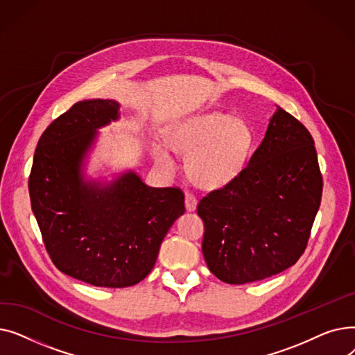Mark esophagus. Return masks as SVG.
<instances>
[{"instance_id": "1", "label": "esophagus", "mask_w": 355, "mask_h": 355, "mask_svg": "<svg viewBox=\"0 0 355 355\" xmlns=\"http://www.w3.org/2000/svg\"><path fill=\"white\" fill-rule=\"evenodd\" d=\"M185 209L187 211H194L197 209V198L193 193H185Z\"/></svg>"}]
</instances>
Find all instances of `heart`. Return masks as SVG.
<instances>
[{"instance_id": "1", "label": "heart", "mask_w": 355, "mask_h": 355, "mask_svg": "<svg viewBox=\"0 0 355 355\" xmlns=\"http://www.w3.org/2000/svg\"><path fill=\"white\" fill-rule=\"evenodd\" d=\"M174 153L187 157L189 178L202 189H220L236 180L248 162L253 135L250 128L223 112L190 116L168 129ZM167 145L155 142L153 155L162 170L173 171L175 159Z\"/></svg>"}]
</instances>
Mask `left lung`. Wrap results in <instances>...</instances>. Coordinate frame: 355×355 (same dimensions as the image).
<instances>
[{
  "label": "left lung",
  "instance_id": "obj_1",
  "mask_svg": "<svg viewBox=\"0 0 355 355\" xmlns=\"http://www.w3.org/2000/svg\"><path fill=\"white\" fill-rule=\"evenodd\" d=\"M322 196L308 129L276 106L262 144L240 175L202 197V256L230 285L262 281L297 262Z\"/></svg>",
  "mask_w": 355,
  "mask_h": 355
}]
</instances>
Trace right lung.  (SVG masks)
Masks as SVG:
<instances>
[{
	"mask_svg": "<svg viewBox=\"0 0 355 355\" xmlns=\"http://www.w3.org/2000/svg\"><path fill=\"white\" fill-rule=\"evenodd\" d=\"M112 99L74 103L39 139L28 178L31 210L60 272L102 288L141 282L165 234L184 214L178 189H155L128 170L114 180L86 175L99 129L121 118Z\"/></svg>",
	"mask_w": 355,
	"mask_h": 355,
	"instance_id": "right-lung-1",
	"label": "right lung"
}]
</instances>
